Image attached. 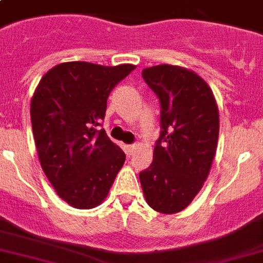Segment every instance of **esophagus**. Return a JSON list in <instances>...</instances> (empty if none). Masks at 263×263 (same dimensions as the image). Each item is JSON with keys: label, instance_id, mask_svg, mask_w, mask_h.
I'll return each mask as SVG.
<instances>
[{"label": "esophagus", "instance_id": "esophagus-1", "mask_svg": "<svg viewBox=\"0 0 263 263\" xmlns=\"http://www.w3.org/2000/svg\"><path fill=\"white\" fill-rule=\"evenodd\" d=\"M134 149H136V145H126V146H125V152H126L129 156L133 155Z\"/></svg>", "mask_w": 263, "mask_h": 263}]
</instances>
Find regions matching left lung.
<instances>
[{
    "label": "left lung",
    "instance_id": "1",
    "mask_svg": "<svg viewBox=\"0 0 263 263\" xmlns=\"http://www.w3.org/2000/svg\"><path fill=\"white\" fill-rule=\"evenodd\" d=\"M160 101V136L153 162L140 173L147 204L161 214L183 211L203 186L219 136V111L208 84L176 66L142 69Z\"/></svg>",
    "mask_w": 263,
    "mask_h": 263
}]
</instances>
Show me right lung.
I'll use <instances>...</instances> for the list:
<instances>
[{"label":"right lung","instance_id":"add662e5","mask_svg":"<svg viewBox=\"0 0 263 263\" xmlns=\"http://www.w3.org/2000/svg\"><path fill=\"white\" fill-rule=\"evenodd\" d=\"M136 68L69 62L45 73L30 103L41 168L63 200L80 210L107 196L125 153L99 130L111 90Z\"/></svg>","mask_w":263,"mask_h":263}]
</instances>
